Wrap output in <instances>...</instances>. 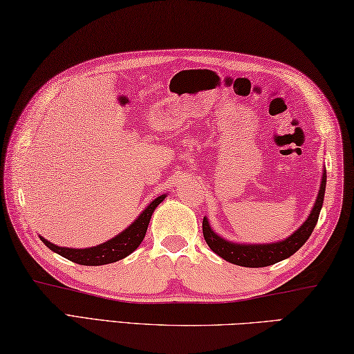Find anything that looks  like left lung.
Listing matches in <instances>:
<instances>
[{
    "mask_svg": "<svg viewBox=\"0 0 354 354\" xmlns=\"http://www.w3.org/2000/svg\"><path fill=\"white\" fill-rule=\"evenodd\" d=\"M325 185H326V171H324L316 204H314L308 220L301 224V226L295 230L291 236H288V239L283 241L272 243V244L230 243L227 240L221 239V236H218L214 230L210 229L209 221L205 216L203 220L204 240L209 244V248L214 250L216 255H220L221 259L244 268H265L269 265H274V263L285 260L304 246L305 241L310 239V235L313 234L314 227H316L320 209H322V204H324Z\"/></svg>",
    "mask_w": 354,
    "mask_h": 354,
    "instance_id": "left-lung-1",
    "label": "left lung"
}]
</instances>
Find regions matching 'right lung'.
<instances>
[{"label":"right lung","instance_id":"add662e5","mask_svg":"<svg viewBox=\"0 0 354 354\" xmlns=\"http://www.w3.org/2000/svg\"><path fill=\"white\" fill-rule=\"evenodd\" d=\"M164 198L165 195L158 196L155 201H151L147 205V209L139 215V218H136V221H134L131 226H128L124 232H120L111 240L99 244V246L86 249H71L55 246V244L50 241L44 240L43 236H40V239L50 250H54V252L65 257V259L77 263V265L100 266L108 265V263L119 261L122 259H125L127 255H130L133 250H136L139 248V244L142 243L147 227H149L151 214L155 212L158 205L164 201Z\"/></svg>","mask_w":354,"mask_h":354}]
</instances>
